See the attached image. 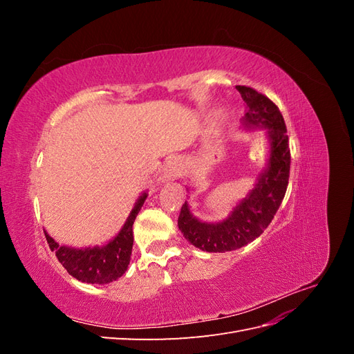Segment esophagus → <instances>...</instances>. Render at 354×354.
Instances as JSON below:
<instances>
[{
	"label": "esophagus",
	"instance_id": "esophagus-1",
	"mask_svg": "<svg viewBox=\"0 0 354 354\" xmlns=\"http://www.w3.org/2000/svg\"><path fill=\"white\" fill-rule=\"evenodd\" d=\"M181 174H183V160H181L178 156H173L171 159H168L164 168V178L167 181L176 180Z\"/></svg>",
	"mask_w": 354,
	"mask_h": 354
}]
</instances>
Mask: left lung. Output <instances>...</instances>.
I'll return each mask as SVG.
<instances>
[{"mask_svg": "<svg viewBox=\"0 0 354 354\" xmlns=\"http://www.w3.org/2000/svg\"><path fill=\"white\" fill-rule=\"evenodd\" d=\"M236 90L246 104L241 120L243 130H266L270 145L269 158L254 189L233 207L227 218L217 223L202 221L190 212L187 201L181 207L178 229L192 245L207 252L234 251L259 238L279 209L288 187L291 153L281 111L269 97L251 87L236 85Z\"/></svg>", "mask_w": 354, "mask_h": 354, "instance_id": "1", "label": "left lung"}]
</instances>
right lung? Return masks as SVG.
I'll return each mask as SVG.
<instances>
[{
	"mask_svg": "<svg viewBox=\"0 0 354 354\" xmlns=\"http://www.w3.org/2000/svg\"><path fill=\"white\" fill-rule=\"evenodd\" d=\"M146 198L147 194L143 192L136 201L134 208L124 223L122 229L106 245L73 248V246L68 245H59L44 230L50 250L56 252L57 260L68 270V273L84 283L106 285L120 279L127 272L128 264H130L131 260L134 241L133 224Z\"/></svg>",
	"mask_w": 354,
	"mask_h": 354,
	"instance_id": "obj_1",
	"label": "right lung"
}]
</instances>
